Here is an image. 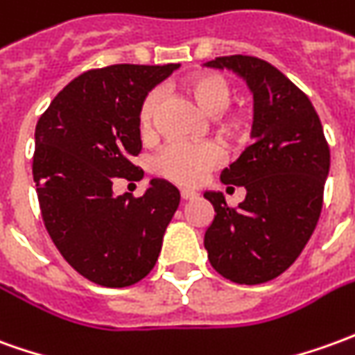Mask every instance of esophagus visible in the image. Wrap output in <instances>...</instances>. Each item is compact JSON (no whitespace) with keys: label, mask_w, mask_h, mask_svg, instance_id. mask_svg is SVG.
I'll return each mask as SVG.
<instances>
[{"label":"esophagus","mask_w":355,"mask_h":355,"mask_svg":"<svg viewBox=\"0 0 355 355\" xmlns=\"http://www.w3.org/2000/svg\"><path fill=\"white\" fill-rule=\"evenodd\" d=\"M180 198L182 200H194V198H198V192H194V190H180Z\"/></svg>","instance_id":"obj_1"}]
</instances>
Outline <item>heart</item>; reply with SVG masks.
<instances>
[{"mask_svg": "<svg viewBox=\"0 0 355 355\" xmlns=\"http://www.w3.org/2000/svg\"><path fill=\"white\" fill-rule=\"evenodd\" d=\"M180 90L194 101L205 115H215L217 132L227 140H236L246 136L250 119L244 111H232V84L220 73L203 71L186 76ZM161 94L152 90L138 109V125L144 135L152 130L153 119L157 115ZM220 161V152L213 144H167L152 163V171L161 178L175 184L194 186Z\"/></svg>", "mask_w": 355, "mask_h": 355, "instance_id": "obj_1", "label": "heart"}]
</instances>
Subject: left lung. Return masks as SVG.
Returning <instances> with one entry per match:
<instances>
[{"instance_id":"obj_1","label":"left lung","mask_w":355,"mask_h":355,"mask_svg":"<svg viewBox=\"0 0 355 355\" xmlns=\"http://www.w3.org/2000/svg\"><path fill=\"white\" fill-rule=\"evenodd\" d=\"M205 67L246 78L255 101V142L220 173L225 184L246 188L244 202L229 207L219 192L203 194L215 209L203 246L220 277L261 284L286 271L315 230L331 167L329 144L309 98L271 63L227 55Z\"/></svg>"}]
</instances>
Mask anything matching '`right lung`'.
Here are the masks:
<instances>
[{
    "instance_id": "right-lung-1",
    "label": "right lung",
    "mask_w": 355,
    "mask_h": 355,
    "mask_svg": "<svg viewBox=\"0 0 355 355\" xmlns=\"http://www.w3.org/2000/svg\"><path fill=\"white\" fill-rule=\"evenodd\" d=\"M178 65L92 69L57 94L36 125L32 177L57 250L84 279L123 288L142 281L161 252L180 194L153 178L146 194L113 196V180H138V109Z\"/></svg>"
}]
</instances>
